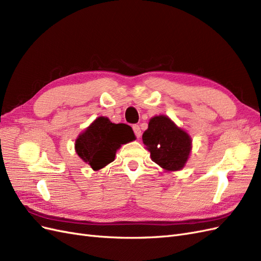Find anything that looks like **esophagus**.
I'll return each instance as SVG.
<instances>
[{"label": "esophagus", "mask_w": 261, "mask_h": 261, "mask_svg": "<svg viewBox=\"0 0 261 261\" xmlns=\"http://www.w3.org/2000/svg\"><path fill=\"white\" fill-rule=\"evenodd\" d=\"M133 128V131H135V135H136V137L138 138V139H140V137H141V135H142V133H141V129H140V126L138 125V124H135L132 126Z\"/></svg>", "instance_id": "34e87169"}]
</instances>
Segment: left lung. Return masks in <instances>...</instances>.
<instances>
[{"mask_svg": "<svg viewBox=\"0 0 261 261\" xmlns=\"http://www.w3.org/2000/svg\"><path fill=\"white\" fill-rule=\"evenodd\" d=\"M142 140L152 161L166 172L182 169L192 148L191 137L165 115L150 119Z\"/></svg>", "mask_w": 261, "mask_h": 261, "instance_id": "left-lung-1", "label": "left lung"}]
</instances>
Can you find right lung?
Listing matches in <instances>:
<instances>
[{
  "label": "right lung",
  "instance_id": "obj_1",
  "mask_svg": "<svg viewBox=\"0 0 261 261\" xmlns=\"http://www.w3.org/2000/svg\"><path fill=\"white\" fill-rule=\"evenodd\" d=\"M136 140L130 125L113 123L107 117H98L79 135L75 152L93 170H99L114 162L122 144Z\"/></svg>",
  "mask_w": 261,
  "mask_h": 261
}]
</instances>
